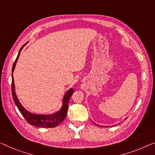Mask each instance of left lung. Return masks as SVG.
<instances>
[{
	"label": "left lung",
	"instance_id": "1",
	"mask_svg": "<svg viewBox=\"0 0 155 155\" xmlns=\"http://www.w3.org/2000/svg\"><path fill=\"white\" fill-rule=\"evenodd\" d=\"M95 124H96V123H95ZM96 125H97V124H96ZM98 126H100V127H103V126H102V125H98ZM108 127H109V126H108Z\"/></svg>",
	"mask_w": 155,
	"mask_h": 155
}]
</instances>
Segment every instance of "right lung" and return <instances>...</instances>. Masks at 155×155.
<instances>
[{
  "mask_svg": "<svg viewBox=\"0 0 155 155\" xmlns=\"http://www.w3.org/2000/svg\"><path fill=\"white\" fill-rule=\"evenodd\" d=\"M25 44H24L22 47H21L19 52H18L17 58H16V60L14 61V62L12 73L14 72L16 61H17L18 57L20 55L21 49L23 48V47L24 46ZM12 97H13L14 102L16 105V107H18V110H19L21 114L23 116V117L25 118L26 121H27L28 123H30V124L32 125L36 126V127L50 128V127H57V126H58L59 124H60V123L64 120V118H65L66 116V114H67L68 102H69V100L71 98V96H72L73 93H74V90L73 89H71L66 92V94H65V96H64V99H63L62 107H61V109L58 111V112H57L54 114H51V115L34 114L29 112V111H28L25 108H23V107L21 105L20 102L18 101L15 93V89H14V78H13L12 75Z\"/></svg>",
  "mask_w": 155,
  "mask_h": 155,
  "instance_id": "obj_1",
  "label": "right lung"
}]
</instances>
